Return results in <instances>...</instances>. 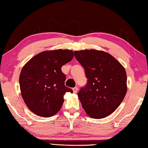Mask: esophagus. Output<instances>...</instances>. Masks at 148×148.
<instances>
[{"label": "esophagus", "instance_id": "34e87169", "mask_svg": "<svg viewBox=\"0 0 148 148\" xmlns=\"http://www.w3.org/2000/svg\"><path fill=\"white\" fill-rule=\"evenodd\" d=\"M73 93H77V91H78V87H74V88H73Z\"/></svg>", "mask_w": 148, "mask_h": 148}]
</instances>
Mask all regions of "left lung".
Wrapping results in <instances>:
<instances>
[{"label": "left lung", "instance_id": "left-lung-1", "mask_svg": "<svg viewBox=\"0 0 148 148\" xmlns=\"http://www.w3.org/2000/svg\"><path fill=\"white\" fill-rule=\"evenodd\" d=\"M87 83L78 93L83 110L93 118H104L118 108L127 92V75L113 56L95 49L75 51Z\"/></svg>", "mask_w": 148, "mask_h": 148}]
</instances>
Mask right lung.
Here are the masks:
<instances>
[{
    "instance_id": "1",
    "label": "right lung",
    "mask_w": 148,
    "mask_h": 148,
    "mask_svg": "<svg viewBox=\"0 0 148 148\" xmlns=\"http://www.w3.org/2000/svg\"><path fill=\"white\" fill-rule=\"evenodd\" d=\"M69 49L46 51L29 60L21 70L19 84L28 108L35 114L51 117L61 110L63 95L73 90L65 85L61 67L73 59Z\"/></svg>"
}]
</instances>
